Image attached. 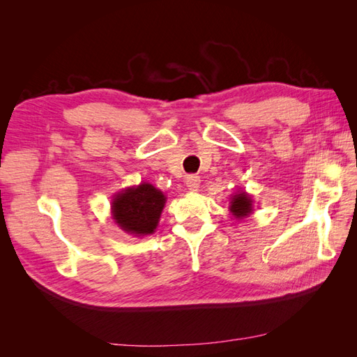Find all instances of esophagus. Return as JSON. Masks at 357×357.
I'll return each instance as SVG.
<instances>
[{"instance_id":"34e87169","label":"esophagus","mask_w":357,"mask_h":357,"mask_svg":"<svg viewBox=\"0 0 357 357\" xmlns=\"http://www.w3.org/2000/svg\"><path fill=\"white\" fill-rule=\"evenodd\" d=\"M199 183H201L199 176L190 174V176L186 177V188H188L190 192H197V190L199 189Z\"/></svg>"}]
</instances>
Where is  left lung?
Segmentation results:
<instances>
[{
    "instance_id": "obj_1",
    "label": "left lung",
    "mask_w": 357,
    "mask_h": 357,
    "mask_svg": "<svg viewBox=\"0 0 357 357\" xmlns=\"http://www.w3.org/2000/svg\"><path fill=\"white\" fill-rule=\"evenodd\" d=\"M229 211L232 213V215L235 219H244L248 218L253 213V201L252 197L248 195L247 192L241 190L236 192L235 195L231 198L229 202Z\"/></svg>"
}]
</instances>
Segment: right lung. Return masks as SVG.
Listing matches in <instances>:
<instances>
[{
	"instance_id": "right-lung-1",
	"label": "right lung",
	"mask_w": 357,
	"mask_h": 357,
	"mask_svg": "<svg viewBox=\"0 0 357 357\" xmlns=\"http://www.w3.org/2000/svg\"><path fill=\"white\" fill-rule=\"evenodd\" d=\"M165 201V195L159 189L149 183H142L114 195L112 202L113 219L128 234L137 236L153 234Z\"/></svg>"
}]
</instances>
